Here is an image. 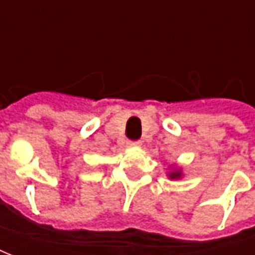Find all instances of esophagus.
<instances>
[{"label":"esophagus","instance_id":"esophagus-1","mask_svg":"<svg viewBox=\"0 0 255 255\" xmlns=\"http://www.w3.org/2000/svg\"><path fill=\"white\" fill-rule=\"evenodd\" d=\"M140 143H142L140 140H128L127 142V144L129 147H132V146H140Z\"/></svg>","mask_w":255,"mask_h":255}]
</instances>
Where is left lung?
I'll list each match as a JSON object with an SVG mask.
<instances>
[{"mask_svg": "<svg viewBox=\"0 0 255 255\" xmlns=\"http://www.w3.org/2000/svg\"><path fill=\"white\" fill-rule=\"evenodd\" d=\"M179 175H180V173H171V177L172 179H173V177H179Z\"/></svg>", "mask_w": 255, "mask_h": 255, "instance_id": "left-lung-1", "label": "left lung"}]
</instances>
